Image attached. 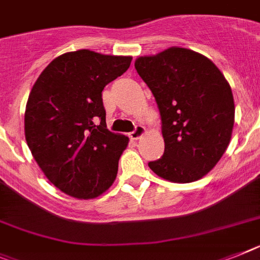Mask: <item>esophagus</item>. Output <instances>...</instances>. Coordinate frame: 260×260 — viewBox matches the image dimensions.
Wrapping results in <instances>:
<instances>
[{
	"label": "esophagus",
	"instance_id": "obj_1",
	"mask_svg": "<svg viewBox=\"0 0 260 260\" xmlns=\"http://www.w3.org/2000/svg\"><path fill=\"white\" fill-rule=\"evenodd\" d=\"M145 134H147L145 126L136 125V128H135V129L129 134V137L132 139V140H139V139H141V137H143Z\"/></svg>",
	"mask_w": 260,
	"mask_h": 260
}]
</instances>
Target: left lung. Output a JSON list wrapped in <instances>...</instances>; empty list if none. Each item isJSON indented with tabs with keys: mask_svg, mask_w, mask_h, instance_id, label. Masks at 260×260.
I'll list each match as a JSON object with an SVG mask.
<instances>
[{
	"mask_svg": "<svg viewBox=\"0 0 260 260\" xmlns=\"http://www.w3.org/2000/svg\"><path fill=\"white\" fill-rule=\"evenodd\" d=\"M135 69L156 99L165 141L162 157L148 165L171 182L200 180L230 144L235 115L230 84L209 58L182 47L139 56Z\"/></svg>",
	"mask_w": 260,
	"mask_h": 260,
	"instance_id": "left-lung-1",
	"label": "left lung"
}]
</instances>
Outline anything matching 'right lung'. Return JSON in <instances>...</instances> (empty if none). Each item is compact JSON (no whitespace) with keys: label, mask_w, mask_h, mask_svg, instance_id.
Returning a JSON list of instances; mask_svg holds the SVG:
<instances>
[{"label":"right lung","mask_w":260,"mask_h":260,"mask_svg":"<svg viewBox=\"0 0 260 260\" xmlns=\"http://www.w3.org/2000/svg\"><path fill=\"white\" fill-rule=\"evenodd\" d=\"M131 60L89 50L66 52L32 86L26 141L50 182L71 197H99L116 178L129 139L107 129L102 92L129 69Z\"/></svg>","instance_id":"obj_1"}]
</instances>
